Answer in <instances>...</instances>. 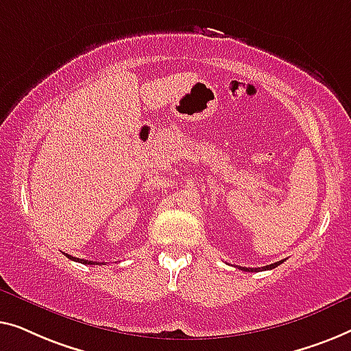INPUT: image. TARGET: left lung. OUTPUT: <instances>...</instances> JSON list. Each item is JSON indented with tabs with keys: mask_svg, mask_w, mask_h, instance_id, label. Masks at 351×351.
<instances>
[{
	"mask_svg": "<svg viewBox=\"0 0 351 351\" xmlns=\"http://www.w3.org/2000/svg\"><path fill=\"white\" fill-rule=\"evenodd\" d=\"M285 261H278V263L275 264H270V265H264V267H259V269H250V267H239L240 270H245V272H259V270H270V269H275L276 265L283 264Z\"/></svg>",
	"mask_w": 351,
	"mask_h": 351,
	"instance_id": "1",
	"label": "left lung"
}]
</instances>
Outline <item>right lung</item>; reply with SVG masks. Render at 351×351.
I'll return each instance as SVG.
<instances>
[{"mask_svg":"<svg viewBox=\"0 0 351 351\" xmlns=\"http://www.w3.org/2000/svg\"><path fill=\"white\" fill-rule=\"evenodd\" d=\"M66 258L68 259H73V261H76V263H81V264H90V265H97L98 263H93V261H86V259H79V258H73V256H70V254H66ZM101 264V263H100Z\"/></svg>","mask_w":351,"mask_h":351,"instance_id":"1","label":"right lung"}]
</instances>
